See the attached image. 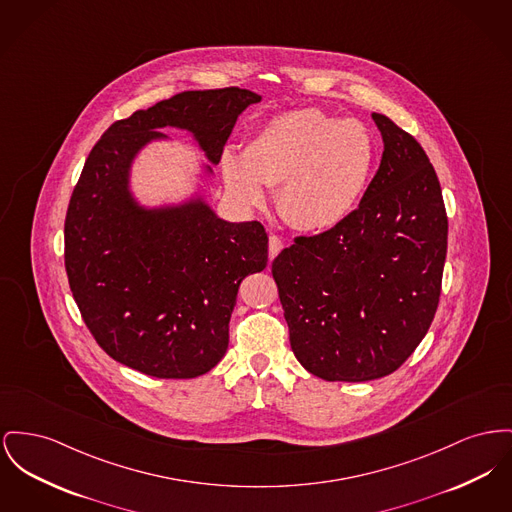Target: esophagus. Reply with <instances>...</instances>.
I'll list each match as a JSON object with an SVG mask.
<instances>
[{"label":"esophagus","instance_id":"1","mask_svg":"<svg viewBox=\"0 0 512 512\" xmlns=\"http://www.w3.org/2000/svg\"><path fill=\"white\" fill-rule=\"evenodd\" d=\"M282 249H284V241H282V238L271 236V238H269V257L274 259Z\"/></svg>","mask_w":512,"mask_h":512}]
</instances>
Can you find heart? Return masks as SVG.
Masks as SVG:
<instances>
[{"label":"heart","instance_id":"b5f03b06","mask_svg":"<svg viewBox=\"0 0 512 512\" xmlns=\"http://www.w3.org/2000/svg\"><path fill=\"white\" fill-rule=\"evenodd\" d=\"M377 141L358 120L317 108L265 121L243 154L222 156L228 191L257 207L265 187H278V211L301 232H327L360 207L377 166Z\"/></svg>","mask_w":512,"mask_h":512}]
</instances>
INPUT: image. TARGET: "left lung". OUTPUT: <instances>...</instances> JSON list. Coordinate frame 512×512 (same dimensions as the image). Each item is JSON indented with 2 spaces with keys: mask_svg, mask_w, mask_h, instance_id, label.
<instances>
[{
  "mask_svg": "<svg viewBox=\"0 0 512 512\" xmlns=\"http://www.w3.org/2000/svg\"><path fill=\"white\" fill-rule=\"evenodd\" d=\"M385 151L354 214L317 236H298L272 276L301 365L327 381L391 375L435 317L449 220L420 143L371 114Z\"/></svg>",
  "mask_w": 512,
  "mask_h": 512,
  "instance_id": "left-lung-1",
  "label": "left lung"
}]
</instances>
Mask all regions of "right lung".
I'll list each match as a JSON object with an SVG mask.
<instances>
[{
    "label": "right lung",
    "instance_id": "1",
    "mask_svg": "<svg viewBox=\"0 0 512 512\" xmlns=\"http://www.w3.org/2000/svg\"><path fill=\"white\" fill-rule=\"evenodd\" d=\"M259 100L238 87L180 92L114 121L92 147L65 214L63 257L110 358L160 379L199 377L224 358L241 280L267 267V232L257 220H220L203 201L147 211L129 193V166L166 125L191 131L218 164L238 116Z\"/></svg>",
    "mask_w": 512,
    "mask_h": 512
}]
</instances>
